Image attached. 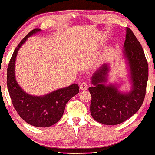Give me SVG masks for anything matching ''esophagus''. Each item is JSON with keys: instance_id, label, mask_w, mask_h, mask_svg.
Segmentation results:
<instances>
[{"instance_id": "obj_1", "label": "esophagus", "mask_w": 155, "mask_h": 155, "mask_svg": "<svg viewBox=\"0 0 155 155\" xmlns=\"http://www.w3.org/2000/svg\"><path fill=\"white\" fill-rule=\"evenodd\" d=\"M88 83L86 82V81H83L80 84V88H81V90H86L88 88Z\"/></svg>"}]
</instances>
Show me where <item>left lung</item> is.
Here are the masks:
<instances>
[{
	"instance_id": "left-lung-1",
	"label": "left lung",
	"mask_w": 155,
	"mask_h": 155,
	"mask_svg": "<svg viewBox=\"0 0 155 155\" xmlns=\"http://www.w3.org/2000/svg\"><path fill=\"white\" fill-rule=\"evenodd\" d=\"M124 48L130 69L132 91L122 94L114 85L102 84L107 79L108 67L106 64L94 74L91 81L94 86L88 88L91 95V116L103 124L116 125L124 122L140 109L145 98L149 67L141 45L128 27Z\"/></svg>"
}]
</instances>
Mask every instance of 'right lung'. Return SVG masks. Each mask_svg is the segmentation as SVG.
<instances>
[{"mask_svg":"<svg viewBox=\"0 0 155 155\" xmlns=\"http://www.w3.org/2000/svg\"><path fill=\"white\" fill-rule=\"evenodd\" d=\"M40 31L39 28H35L30 31L15 48L8 65L6 83L12 102L19 116L33 126L48 127L61 119L66 104L79 92V86L78 84H72L43 97H34L26 94L17 84L15 76L17 52L29 36Z\"/></svg>","mask_w":155,"mask_h":155,"instance_id":"obj_1","label":"right lung"}]
</instances>
